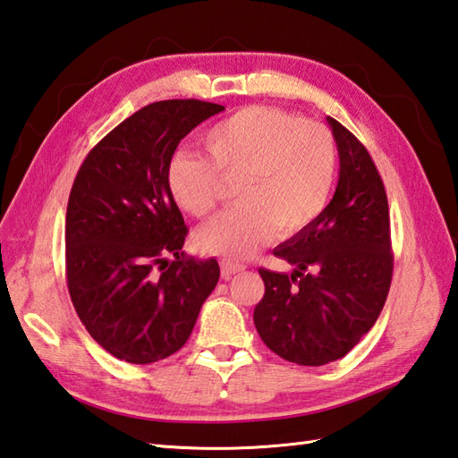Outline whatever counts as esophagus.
<instances>
[{
  "mask_svg": "<svg viewBox=\"0 0 458 458\" xmlns=\"http://www.w3.org/2000/svg\"><path fill=\"white\" fill-rule=\"evenodd\" d=\"M220 269H222V276L224 277H232L234 274H240V271H244L246 266L244 264H238V261H232V259H222L220 261Z\"/></svg>",
  "mask_w": 458,
  "mask_h": 458,
  "instance_id": "34e87169",
  "label": "esophagus"
}]
</instances>
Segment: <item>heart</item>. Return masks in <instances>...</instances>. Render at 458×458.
<instances>
[{"instance_id": "1", "label": "heart", "mask_w": 458, "mask_h": 458, "mask_svg": "<svg viewBox=\"0 0 458 458\" xmlns=\"http://www.w3.org/2000/svg\"><path fill=\"white\" fill-rule=\"evenodd\" d=\"M207 157L177 153L167 187L179 207L207 218L224 182H234L236 207L197 232L202 251L242 259L274 236L291 238L313 226L336 177L335 138L323 123L254 106L228 115L202 135Z\"/></svg>"}]
</instances>
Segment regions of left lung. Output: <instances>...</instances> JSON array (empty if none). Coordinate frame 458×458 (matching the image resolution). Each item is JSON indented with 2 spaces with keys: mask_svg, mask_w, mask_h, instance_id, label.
<instances>
[{
  "mask_svg": "<svg viewBox=\"0 0 458 458\" xmlns=\"http://www.w3.org/2000/svg\"><path fill=\"white\" fill-rule=\"evenodd\" d=\"M327 122L340 157L335 197L313 226L274 250L293 274L259 267L266 293L254 309L266 346L301 366L335 362L360 343L382 313L394 271L382 177L364 145Z\"/></svg>",
  "mask_w": 458,
  "mask_h": 458,
  "instance_id": "left-lung-1",
  "label": "left lung"
}]
</instances>
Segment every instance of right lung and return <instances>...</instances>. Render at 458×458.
Wrapping results in <instances>:
<instances>
[{"label": "right lung", "mask_w": 458, "mask_h": 458, "mask_svg": "<svg viewBox=\"0 0 458 458\" xmlns=\"http://www.w3.org/2000/svg\"><path fill=\"white\" fill-rule=\"evenodd\" d=\"M222 110L153 102L106 135L76 173L64 228L68 293L90 336L123 362L177 352L218 284L216 259L181 251L189 230L167 167L184 135Z\"/></svg>", "instance_id": "obj_1"}]
</instances>
